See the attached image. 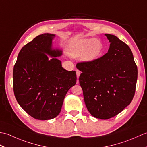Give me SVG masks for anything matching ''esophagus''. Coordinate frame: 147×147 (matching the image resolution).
Returning <instances> with one entry per match:
<instances>
[{"label": "esophagus", "mask_w": 147, "mask_h": 147, "mask_svg": "<svg viewBox=\"0 0 147 147\" xmlns=\"http://www.w3.org/2000/svg\"><path fill=\"white\" fill-rule=\"evenodd\" d=\"M76 76H77V78L78 79V78H79V76H80V74H81V71H80V70H78V69H77V70L76 71ZM77 83H78V80H77Z\"/></svg>", "instance_id": "obj_1"}]
</instances>
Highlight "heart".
Wrapping results in <instances>:
<instances>
[{
    "instance_id": "obj_1",
    "label": "heart",
    "mask_w": 147,
    "mask_h": 147,
    "mask_svg": "<svg viewBox=\"0 0 147 147\" xmlns=\"http://www.w3.org/2000/svg\"><path fill=\"white\" fill-rule=\"evenodd\" d=\"M102 47V43L98 40L84 39L73 46L71 55L73 57H82L84 61H91L100 55Z\"/></svg>"
}]
</instances>
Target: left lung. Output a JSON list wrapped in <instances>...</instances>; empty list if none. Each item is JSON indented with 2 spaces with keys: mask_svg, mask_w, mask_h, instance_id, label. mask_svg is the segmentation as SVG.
<instances>
[{
  "mask_svg": "<svg viewBox=\"0 0 147 147\" xmlns=\"http://www.w3.org/2000/svg\"><path fill=\"white\" fill-rule=\"evenodd\" d=\"M110 47L102 57L79 62V78L86 108L93 117L108 119L130 104L136 90L138 69L129 46L105 34Z\"/></svg>",
  "mask_w": 147,
  "mask_h": 147,
  "instance_id": "1",
  "label": "left lung"
}]
</instances>
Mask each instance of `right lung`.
Segmentation results:
<instances>
[{
  "label": "right lung",
  "mask_w": 147,
  "mask_h": 147,
  "mask_svg": "<svg viewBox=\"0 0 147 147\" xmlns=\"http://www.w3.org/2000/svg\"><path fill=\"white\" fill-rule=\"evenodd\" d=\"M55 35L43 33L24 45L13 69V90L18 104L32 117L48 120L60 113L67 91L76 83L74 71H68L52 49ZM45 53L54 57L51 60Z\"/></svg>",
  "instance_id": "right-lung-1"
}]
</instances>
